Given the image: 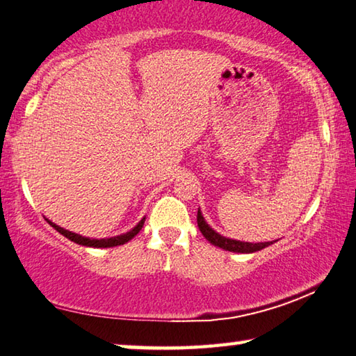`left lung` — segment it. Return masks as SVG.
Segmentation results:
<instances>
[{
    "mask_svg": "<svg viewBox=\"0 0 356 356\" xmlns=\"http://www.w3.org/2000/svg\"><path fill=\"white\" fill-rule=\"evenodd\" d=\"M196 220H198V227H200V231L202 233V236H204V238L211 242L212 245L220 247V249H223V250L234 252V253H253V252H258V250L264 249V247L273 244V241L270 242H255V244H253V242H244V241L225 238V236L218 234L216 229H212L211 227H209L204 217H202L200 209H198V217H196Z\"/></svg>",
    "mask_w": 356,
    "mask_h": 356,
    "instance_id": "left-lung-1",
    "label": "left lung"
}]
</instances>
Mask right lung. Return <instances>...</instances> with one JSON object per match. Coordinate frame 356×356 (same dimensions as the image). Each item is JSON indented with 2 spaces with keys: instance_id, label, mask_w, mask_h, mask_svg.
<instances>
[{
  "instance_id": "add662e5",
  "label": "right lung",
  "mask_w": 356,
  "mask_h": 356,
  "mask_svg": "<svg viewBox=\"0 0 356 356\" xmlns=\"http://www.w3.org/2000/svg\"><path fill=\"white\" fill-rule=\"evenodd\" d=\"M46 220H47V223L50 225V227L55 228L56 231H58L60 234H63L65 238H67V239L72 241V242H76V244H79V245L95 247V249H106V247H117V245H123V244H125V242L131 241V239L134 238V236H136V234L139 233L140 228L144 227L145 217H144L143 220H140V222L136 225V227L129 229L128 233H123V234H120V236H114V238H106V239H92V238H86V236L76 234V233H72V231H67V229H65V228L58 227V225H56V223L50 222L49 218H46Z\"/></svg>"
}]
</instances>
